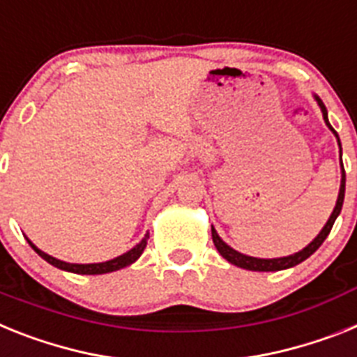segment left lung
<instances>
[{"label": "left lung", "mask_w": 357, "mask_h": 357, "mask_svg": "<svg viewBox=\"0 0 357 357\" xmlns=\"http://www.w3.org/2000/svg\"><path fill=\"white\" fill-rule=\"evenodd\" d=\"M314 100L317 101V105H319V109H321L323 119H325L326 127L331 128L332 132H334V136H336L337 145H340V160H341L340 136H337L336 130H334L331 123H328V114H326V107H325V105H323V101L319 100V98H317L316 94H314ZM343 199H345V169H343V161H341V185H340V194H337L336 206H334V211H332L331 218H328V221H326V223H325V227H323V229L319 230V234H317L316 238H314L312 241H310V243L307 245V247L301 248L299 252L290 254V256H283V257H272V259H265V257L247 256V254L238 252V250H234V248L229 247V245L225 243L223 239L220 238V234L215 232L214 227H212V241H214L215 248H218V252H220L221 256H223L225 259H227V261L232 263V265H236V266H239V268H247V271H254V272L285 271V268H290V266H296V265H299V263H301V261H305L307 257L312 256V254L316 252L317 248L321 247V243L326 239V236L331 234L332 225H334L336 218H337V215H340L341 206H343Z\"/></svg>", "instance_id": "8db88e82"}]
</instances>
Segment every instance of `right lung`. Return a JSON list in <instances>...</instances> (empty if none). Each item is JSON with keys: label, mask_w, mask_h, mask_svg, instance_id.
Returning a JSON list of instances; mask_svg holds the SVG:
<instances>
[{"label": "right lung", "mask_w": 357, "mask_h": 357, "mask_svg": "<svg viewBox=\"0 0 357 357\" xmlns=\"http://www.w3.org/2000/svg\"><path fill=\"white\" fill-rule=\"evenodd\" d=\"M146 239H149V232H146L145 238H143L142 241L136 245V247L130 248L128 252L121 254V256L114 257V259H109V261H103V263H67V261H61V259H58V257H52V256H49L47 252H43V250H40V248L32 243L31 239H26V241H29V245H31L36 252H38V256L43 257L45 261L50 263V265H54L56 268H61V271L72 272V274L96 275V274H109V272H116V271H119V268H125V266L132 265L137 257L142 256L143 250H145Z\"/></svg>", "instance_id": "right-lung-1"}]
</instances>
